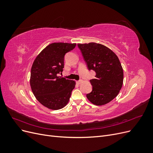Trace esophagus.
Here are the masks:
<instances>
[{"label":"esophagus","instance_id":"esophagus-1","mask_svg":"<svg viewBox=\"0 0 153 153\" xmlns=\"http://www.w3.org/2000/svg\"><path fill=\"white\" fill-rule=\"evenodd\" d=\"M82 82V80H78V81H76V84H81Z\"/></svg>","mask_w":153,"mask_h":153}]
</instances>
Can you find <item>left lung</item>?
Returning <instances> with one entry per match:
<instances>
[{"label":"left lung","instance_id":"obj_1","mask_svg":"<svg viewBox=\"0 0 153 153\" xmlns=\"http://www.w3.org/2000/svg\"><path fill=\"white\" fill-rule=\"evenodd\" d=\"M88 70L96 72L90 82L92 91L86 96L92 103L103 105L117 96L123 84V69L117 56L105 46L90 43L78 44Z\"/></svg>","mask_w":153,"mask_h":153}]
</instances>
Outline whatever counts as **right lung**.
I'll use <instances>...</instances> for the list:
<instances>
[{
  "mask_svg": "<svg viewBox=\"0 0 153 153\" xmlns=\"http://www.w3.org/2000/svg\"><path fill=\"white\" fill-rule=\"evenodd\" d=\"M75 43H53L37 56L31 68L30 87L40 103L52 110L65 106L75 86L73 80L58 76L64 68V56Z\"/></svg>",
  "mask_w": 153,
  "mask_h": 153,
  "instance_id": "obj_1",
  "label": "right lung"
}]
</instances>
